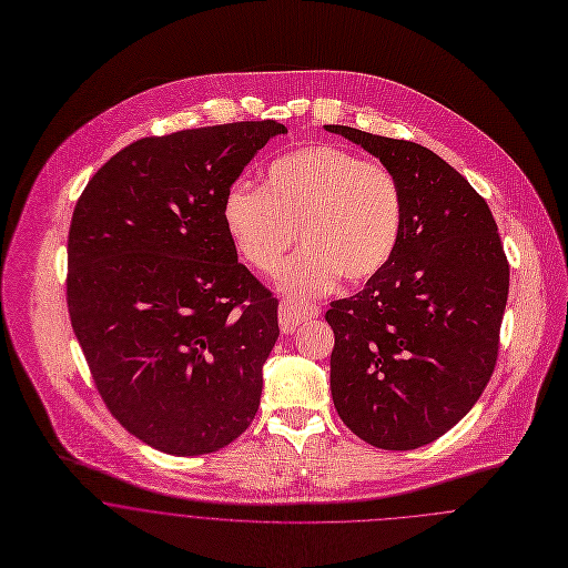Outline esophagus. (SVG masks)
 I'll return each instance as SVG.
<instances>
[{
    "mask_svg": "<svg viewBox=\"0 0 568 568\" xmlns=\"http://www.w3.org/2000/svg\"><path fill=\"white\" fill-rule=\"evenodd\" d=\"M317 315V307H305V305H294V303H281L278 307V324H281V331L285 335L294 333L298 328L301 322L305 320H312Z\"/></svg>",
    "mask_w": 568,
    "mask_h": 568,
    "instance_id": "1",
    "label": "esophagus"
}]
</instances>
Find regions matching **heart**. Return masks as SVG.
Here are the masks:
<instances>
[{"mask_svg":"<svg viewBox=\"0 0 568 568\" xmlns=\"http://www.w3.org/2000/svg\"><path fill=\"white\" fill-rule=\"evenodd\" d=\"M226 233L242 261L272 276L296 242L278 290L292 301L331 292L339 276L364 283L387 265L403 229L394 174L326 143L296 148L270 163L263 190L235 183L222 202Z\"/></svg>","mask_w":568,"mask_h":568,"instance_id":"obj_1","label":"heart"}]
</instances>
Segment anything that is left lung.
Wrapping results in <instances>:
<instances>
[{
    "mask_svg": "<svg viewBox=\"0 0 568 568\" xmlns=\"http://www.w3.org/2000/svg\"><path fill=\"white\" fill-rule=\"evenodd\" d=\"M403 193L387 265L331 303V394L344 425L385 450L438 440L479 400L499 351L509 265L486 200L436 152L351 126Z\"/></svg>",
    "mask_w": 568,
    "mask_h": 568,
    "instance_id": "8db88e82",
    "label": "left lung"
}]
</instances>
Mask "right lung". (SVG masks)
I'll use <instances>...</instances> for the list:
<instances>
[{
	"label": "right lung",
	"mask_w": 568,
	"mask_h": 568,
	"mask_svg": "<svg viewBox=\"0 0 568 568\" xmlns=\"http://www.w3.org/2000/svg\"><path fill=\"white\" fill-rule=\"evenodd\" d=\"M285 132L265 120L139 139L75 204L71 326L109 412L156 450H220L258 409L278 301L237 263L222 202Z\"/></svg>",
	"instance_id": "add662e5"
}]
</instances>
